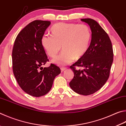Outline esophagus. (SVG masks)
<instances>
[{
    "label": "esophagus",
    "mask_w": 126,
    "mask_h": 126,
    "mask_svg": "<svg viewBox=\"0 0 126 126\" xmlns=\"http://www.w3.org/2000/svg\"><path fill=\"white\" fill-rule=\"evenodd\" d=\"M65 69H66V68H65V67L61 68V70L62 72H63V71H64Z\"/></svg>",
    "instance_id": "obj_1"
}]
</instances>
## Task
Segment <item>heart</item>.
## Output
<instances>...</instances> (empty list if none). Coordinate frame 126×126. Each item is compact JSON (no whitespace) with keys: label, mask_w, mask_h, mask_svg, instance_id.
I'll list each match as a JSON object with an SVG mask.
<instances>
[{"label":"heart","mask_w":126,"mask_h":126,"mask_svg":"<svg viewBox=\"0 0 126 126\" xmlns=\"http://www.w3.org/2000/svg\"><path fill=\"white\" fill-rule=\"evenodd\" d=\"M52 36L44 35L41 43L49 57H56L62 48L63 51L52 60L54 64L64 66L74 59L80 58L90 45L91 32L86 25L58 23L52 27Z\"/></svg>","instance_id":"1"}]
</instances>
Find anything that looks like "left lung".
<instances>
[{"mask_svg":"<svg viewBox=\"0 0 126 126\" xmlns=\"http://www.w3.org/2000/svg\"><path fill=\"white\" fill-rule=\"evenodd\" d=\"M91 31V40L86 53L70 66L74 76L70 88L79 94H93L101 89L108 79L113 62L111 40L101 26L91 19H81ZM80 67L81 69L76 68Z\"/></svg>","mask_w":126,"mask_h":126,"instance_id":"1","label":"left lung"}]
</instances>
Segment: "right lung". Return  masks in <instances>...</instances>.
I'll list each match as a JSON object with an SVG mask.
<instances>
[{
  "label": "right lung",
  "mask_w": 126,
  "mask_h": 126,
  "mask_svg": "<svg viewBox=\"0 0 126 126\" xmlns=\"http://www.w3.org/2000/svg\"><path fill=\"white\" fill-rule=\"evenodd\" d=\"M51 22L35 20L22 30L16 38L12 52L13 69L19 86L25 93L40 97L49 92L60 68L48 61L41 38ZM40 70H39V68Z\"/></svg>",
  "instance_id": "right-lung-1"
}]
</instances>
